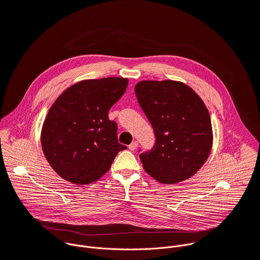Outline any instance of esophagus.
Wrapping results in <instances>:
<instances>
[{"instance_id":"1","label":"esophagus","mask_w":260,"mask_h":260,"mask_svg":"<svg viewBox=\"0 0 260 260\" xmlns=\"http://www.w3.org/2000/svg\"><path fill=\"white\" fill-rule=\"evenodd\" d=\"M137 147H138V142H137V141H134L132 144L128 145V149L132 150V151H134V150L137 149Z\"/></svg>"}]
</instances>
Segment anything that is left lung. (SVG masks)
Here are the masks:
<instances>
[{
    "label": "left lung",
    "mask_w": 260,
    "mask_h": 260,
    "mask_svg": "<svg viewBox=\"0 0 260 260\" xmlns=\"http://www.w3.org/2000/svg\"><path fill=\"white\" fill-rule=\"evenodd\" d=\"M135 92L155 135L152 149L140 154L144 170L164 184L193 176L213 144L211 118L202 99L186 84L173 80L141 81Z\"/></svg>",
    "instance_id": "obj_1"
}]
</instances>
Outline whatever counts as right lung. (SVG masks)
I'll return each mask as SVG.
<instances>
[{"mask_svg":"<svg viewBox=\"0 0 260 260\" xmlns=\"http://www.w3.org/2000/svg\"><path fill=\"white\" fill-rule=\"evenodd\" d=\"M126 78L83 80L66 89L50 107L41 144L51 168L74 184H89L105 175L119 151L117 123L109 110L125 92Z\"/></svg>","mask_w":260,"mask_h":260,"instance_id":"add662e5","label":"right lung"}]
</instances>
